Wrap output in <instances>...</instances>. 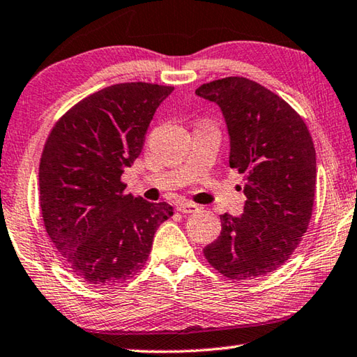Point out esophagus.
Here are the masks:
<instances>
[{
  "label": "esophagus",
  "mask_w": 357,
  "mask_h": 357,
  "mask_svg": "<svg viewBox=\"0 0 357 357\" xmlns=\"http://www.w3.org/2000/svg\"><path fill=\"white\" fill-rule=\"evenodd\" d=\"M177 210L180 211V213H186V215H190V213H196V211H199V207H197L196 204L183 201V202L177 204Z\"/></svg>",
  "instance_id": "1"
}]
</instances>
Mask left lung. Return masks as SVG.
<instances>
[{
    "instance_id": "left-lung-1",
    "label": "left lung",
    "mask_w": 357,
    "mask_h": 357,
    "mask_svg": "<svg viewBox=\"0 0 357 357\" xmlns=\"http://www.w3.org/2000/svg\"><path fill=\"white\" fill-rule=\"evenodd\" d=\"M215 102L230 137L229 165L245 175L241 216L221 215V234L204 255L232 280L276 271L309 227L315 199L317 158L303 117L252 79L227 77L197 87Z\"/></svg>"
}]
</instances>
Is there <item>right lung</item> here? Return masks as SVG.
I'll use <instances>...</instances> for the list:
<instances>
[{"label": "right lung", "mask_w": 357, "mask_h": 357, "mask_svg": "<svg viewBox=\"0 0 357 357\" xmlns=\"http://www.w3.org/2000/svg\"><path fill=\"white\" fill-rule=\"evenodd\" d=\"M172 86L121 83L72 106L47 137L39 166L40 210L70 271L96 287L141 270L169 204L125 192L121 177L141 155L150 121Z\"/></svg>", "instance_id": "right-lung-1"}]
</instances>
